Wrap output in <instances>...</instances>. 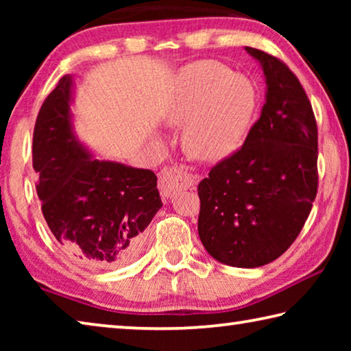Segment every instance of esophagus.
Segmentation results:
<instances>
[{"instance_id":"esophagus-1","label":"esophagus","mask_w":351,"mask_h":351,"mask_svg":"<svg viewBox=\"0 0 351 351\" xmlns=\"http://www.w3.org/2000/svg\"><path fill=\"white\" fill-rule=\"evenodd\" d=\"M198 182V176L192 173L186 165H171L159 175V190L164 198H171L175 192L182 189H192Z\"/></svg>"}]
</instances>
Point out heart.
<instances>
[{
	"mask_svg": "<svg viewBox=\"0 0 351 351\" xmlns=\"http://www.w3.org/2000/svg\"><path fill=\"white\" fill-rule=\"evenodd\" d=\"M257 105L252 82L215 62L190 64L164 110L170 125H182L190 156L218 161L239 148Z\"/></svg>",
	"mask_w": 351,
	"mask_h": 351,
	"instance_id": "heart-1",
	"label": "heart"
}]
</instances>
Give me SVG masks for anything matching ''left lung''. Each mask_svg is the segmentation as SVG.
I'll use <instances>...</instances> for the list:
<instances>
[{"instance_id": "obj_1", "label": "left lung", "mask_w": 351, "mask_h": 351, "mask_svg": "<svg viewBox=\"0 0 351 351\" xmlns=\"http://www.w3.org/2000/svg\"><path fill=\"white\" fill-rule=\"evenodd\" d=\"M246 51L266 77V104L239 150L198 184V235L213 258L258 268L299 237L317 193V123L299 79L280 58Z\"/></svg>"}]
</instances>
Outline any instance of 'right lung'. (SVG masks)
<instances>
[{
	"label": "right lung",
	"instance_id": "add662e5",
	"mask_svg": "<svg viewBox=\"0 0 351 351\" xmlns=\"http://www.w3.org/2000/svg\"><path fill=\"white\" fill-rule=\"evenodd\" d=\"M71 83L69 75L58 80L35 121V187L58 245L90 268H116L136 257L162 207L158 178L86 152L71 130Z\"/></svg>",
	"mask_w": 351,
	"mask_h": 351
}]
</instances>
